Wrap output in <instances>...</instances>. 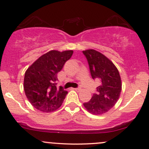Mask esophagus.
<instances>
[{
	"instance_id": "1",
	"label": "esophagus",
	"mask_w": 149,
	"mask_h": 149,
	"mask_svg": "<svg viewBox=\"0 0 149 149\" xmlns=\"http://www.w3.org/2000/svg\"><path fill=\"white\" fill-rule=\"evenodd\" d=\"M73 89L75 90V91H76L77 92H79L81 90V88H80V87H78V88H73Z\"/></svg>"
}]
</instances>
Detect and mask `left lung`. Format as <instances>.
Here are the masks:
<instances>
[{"label":"left lung","instance_id":"obj_1","mask_svg":"<svg viewBox=\"0 0 149 149\" xmlns=\"http://www.w3.org/2000/svg\"><path fill=\"white\" fill-rule=\"evenodd\" d=\"M89 66L92 78L98 81L97 93L84 103L88 112L94 115L107 113L116 104L122 90L119 71L114 64L102 54L94 49L82 52Z\"/></svg>","mask_w":149,"mask_h":149}]
</instances>
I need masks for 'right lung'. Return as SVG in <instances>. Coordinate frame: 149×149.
<instances>
[{"mask_svg": "<svg viewBox=\"0 0 149 149\" xmlns=\"http://www.w3.org/2000/svg\"><path fill=\"white\" fill-rule=\"evenodd\" d=\"M72 50L60 52L52 50L41 56L26 71L24 90L33 107L42 112L50 113L63 104L68 92L56 87L57 73L72 56Z\"/></svg>", "mask_w": 149, "mask_h": 149, "instance_id": "obj_1", "label": "right lung"}]
</instances>
